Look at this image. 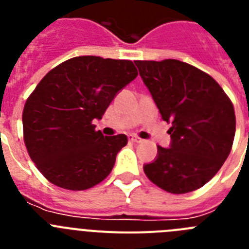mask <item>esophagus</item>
<instances>
[{
  "mask_svg": "<svg viewBox=\"0 0 249 249\" xmlns=\"http://www.w3.org/2000/svg\"><path fill=\"white\" fill-rule=\"evenodd\" d=\"M129 141L133 142V143H141L143 140H141L140 137H136V136H129Z\"/></svg>",
  "mask_w": 249,
  "mask_h": 249,
  "instance_id": "1",
  "label": "esophagus"
}]
</instances>
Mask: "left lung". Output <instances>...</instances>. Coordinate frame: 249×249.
<instances>
[{
	"mask_svg": "<svg viewBox=\"0 0 249 249\" xmlns=\"http://www.w3.org/2000/svg\"><path fill=\"white\" fill-rule=\"evenodd\" d=\"M162 120L171 123L169 148L143 171L169 193L198 190L218 172L232 148L236 116L221 86L210 74L178 59L135 61Z\"/></svg>",
	"mask_w": 249,
	"mask_h": 249,
	"instance_id": "1",
	"label": "left lung"
}]
</instances>
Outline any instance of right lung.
<instances>
[{"label": "right lung", "mask_w": 249, "mask_h": 249, "mask_svg": "<svg viewBox=\"0 0 249 249\" xmlns=\"http://www.w3.org/2000/svg\"><path fill=\"white\" fill-rule=\"evenodd\" d=\"M138 72L128 59L81 56L51 70L26 101L22 123L31 160L51 183L89 190L111 173L126 135L92 124Z\"/></svg>", "instance_id": "add662e5"}]
</instances>
